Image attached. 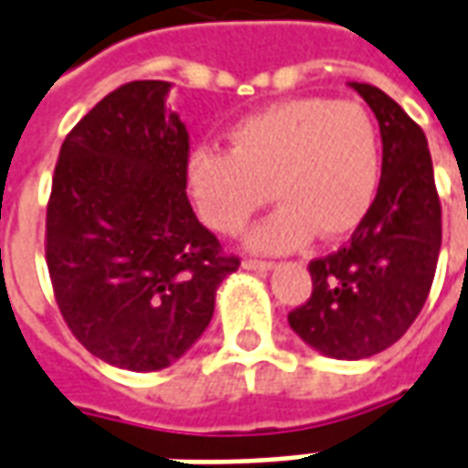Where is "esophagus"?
Masks as SVG:
<instances>
[{
    "label": "esophagus",
    "mask_w": 468,
    "mask_h": 468,
    "mask_svg": "<svg viewBox=\"0 0 468 468\" xmlns=\"http://www.w3.org/2000/svg\"><path fill=\"white\" fill-rule=\"evenodd\" d=\"M243 268H245V270H250V272H270V270H272V262L243 261Z\"/></svg>",
    "instance_id": "1"
}]
</instances>
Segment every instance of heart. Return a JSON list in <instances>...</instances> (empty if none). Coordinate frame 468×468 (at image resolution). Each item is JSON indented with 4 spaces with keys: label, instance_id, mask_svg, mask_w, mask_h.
<instances>
[{
    "label": "heart",
    "instance_id": "heart-1",
    "mask_svg": "<svg viewBox=\"0 0 468 468\" xmlns=\"http://www.w3.org/2000/svg\"><path fill=\"white\" fill-rule=\"evenodd\" d=\"M230 151L198 148L186 181L210 228L243 233L268 198L280 207L248 238L250 250L280 255L317 235L355 230L379 186V141L357 103L320 96L255 111L230 128ZM271 193H267V188Z\"/></svg>",
    "mask_w": 468,
    "mask_h": 468
}]
</instances>
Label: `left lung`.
<instances>
[{
    "label": "left lung",
    "instance_id": "left-lung-1",
    "mask_svg": "<svg viewBox=\"0 0 468 468\" xmlns=\"http://www.w3.org/2000/svg\"><path fill=\"white\" fill-rule=\"evenodd\" d=\"M379 121L382 178L345 248L310 262L313 295L287 314L304 345L332 359L392 347L427 303L441 248V206L427 136L382 89L349 81Z\"/></svg>",
    "mask_w": 468,
    "mask_h": 468
}]
</instances>
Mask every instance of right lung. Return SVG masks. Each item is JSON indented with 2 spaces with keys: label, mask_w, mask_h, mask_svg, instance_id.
Masks as SVG:
<instances>
[{
  "label": "right lung",
  "mask_w": 468,
  "mask_h": 468,
  "mask_svg": "<svg viewBox=\"0 0 468 468\" xmlns=\"http://www.w3.org/2000/svg\"><path fill=\"white\" fill-rule=\"evenodd\" d=\"M171 86L131 81L96 103L61 144L47 207L58 310L93 357L131 372L178 362L240 268L188 203V131L165 109Z\"/></svg>",
  "instance_id": "add662e5"
}]
</instances>
